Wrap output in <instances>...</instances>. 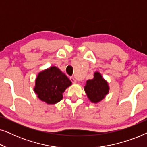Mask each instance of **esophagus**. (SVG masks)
<instances>
[{
    "mask_svg": "<svg viewBox=\"0 0 147 147\" xmlns=\"http://www.w3.org/2000/svg\"><path fill=\"white\" fill-rule=\"evenodd\" d=\"M70 80H71L72 83H74V84L76 83V79H75V78H74V77H71V78H70Z\"/></svg>",
    "mask_w": 147,
    "mask_h": 147,
    "instance_id": "esophagus-1",
    "label": "esophagus"
}]
</instances>
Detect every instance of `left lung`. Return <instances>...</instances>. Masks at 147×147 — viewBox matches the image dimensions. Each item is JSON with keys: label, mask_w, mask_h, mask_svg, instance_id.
<instances>
[{"label": "left lung", "mask_w": 147, "mask_h": 147, "mask_svg": "<svg viewBox=\"0 0 147 147\" xmlns=\"http://www.w3.org/2000/svg\"><path fill=\"white\" fill-rule=\"evenodd\" d=\"M85 92L90 101L97 103L108 93V83L102 78L101 74L96 72L92 80H88L84 87Z\"/></svg>", "instance_id": "8db88e82"}]
</instances>
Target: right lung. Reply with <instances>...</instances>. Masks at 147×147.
<instances>
[{"label": "right lung", "mask_w": 147, "mask_h": 147, "mask_svg": "<svg viewBox=\"0 0 147 147\" xmlns=\"http://www.w3.org/2000/svg\"><path fill=\"white\" fill-rule=\"evenodd\" d=\"M71 84L69 78L59 69L51 67L39 74L34 90L42 101L55 104L62 100V94Z\"/></svg>", "instance_id": "obj_1"}]
</instances>
